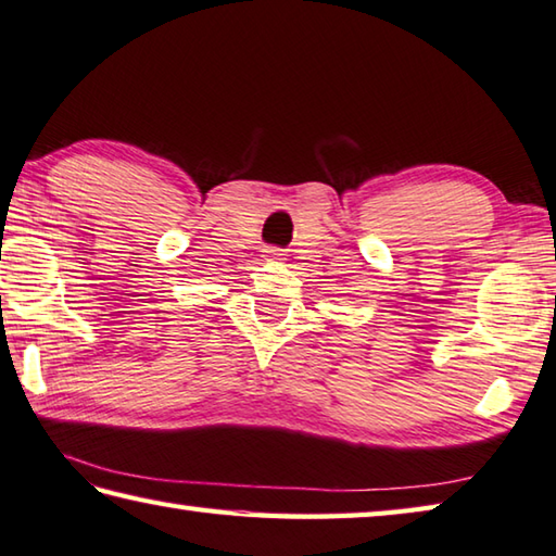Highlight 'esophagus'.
Returning <instances> with one entry per match:
<instances>
[{
  "label": "esophagus",
  "mask_w": 556,
  "mask_h": 556,
  "mask_svg": "<svg viewBox=\"0 0 556 556\" xmlns=\"http://www.w3.org/2000/svg\"><path fill=\"white\" fill-rule=\"evenodd\" d=\"M265 260H269V263H279V260H285V253L277 248H269V250H265Z\"/></svg>",
  "instance_id": "esophagus-1"
}]
</instances>
